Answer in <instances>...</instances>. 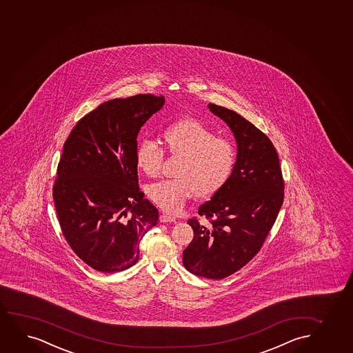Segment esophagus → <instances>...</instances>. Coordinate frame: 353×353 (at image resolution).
Segmentation results:
<instances>
[{
	"instance_id": "esophagus-1",
	"label": "esophagus",
	"mask_w": 353,
	"mask_h": 353,
	"mask_svg": "<svg viewBox=\"0 0 353 353\" xmlns=\"http://www.w3.org/2000/svg\"><path fill=\"white\" fill-rule=\"evenodd\" d=\"M159 221L161 222H174L176 221V218L170 215V214L161 213L159 216Z\"/></svg>"
}]
</instances>
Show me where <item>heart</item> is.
Masks as SVG:
<instances>
[{
	"mask_svg": "<svg viewBox=\"0 0 353 353\" xmlns=\"http://www.w3.org/2000/svg\"><path fill=\"white\" fill-rule=\"evenodd\" d=\"M164 141L171 154L183 158L179 179H163L148 188L150 199L169 213H179L192 196L201 197L219 192L235 164V148L231 140L216 137L210 128L195 119L176 122L164 132ZM164 150L152 139L141 140L137 148V164L150 177L161 172Z\"/></svg>",
	"mask_w": 353,
	"mask_h": 353,
	"instance_id": "1",
	"label": "heart"
}]
</instances>
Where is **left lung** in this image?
Segmentation results:
<instances>
[{"label": "left lung", "instance_id": "obj_1", "mask_svg": "<svg viewBox=\"0 0 353 353\" xmlns=\"http://www.w3.org/2000/svg\"><path fill=\"white\" fill-rule=\"evenodd\" d=\"M212 113L234 134L238 153L231 177L188 220L194 239L183 251V265L200 277L226 279L261 250L283 205L284 181L271 140L231 109L209 103Z\"/></svg>", "mask_w": 353, "mask_h": 353}]
</instances>
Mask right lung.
Returning a JSON list of instances; mask_svg holds the SVG:
<instances>
[{
    "instance_id": "1",
    "label": "right lung",
    "mask_w": 353,
    "mask_h": 353,
    "mask_svg": "<svg viewBox=\"0 0 353 353\" xmlns=\"http://www.w3.org/2000/svg\"><path fill=\"white\" fill-rule=\"evenodd\" d=\"M164 96L114 99L83 117L58 164L53 200L68 244L85 264L112 274L134 265L158 209L138 184L137 137Z\"/></svg>"
}]
</instances>
